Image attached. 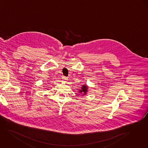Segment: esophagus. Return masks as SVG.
<instances>
[{
  "mask_svg": "<svg viewBox=\"0 0 148 148\" xmlns=\"http://www.w3.org/2000/svg\"><path fill=\"white\" fill-rule=\"evenodd\" d=\"M62 79V80H63L64 82H66V81L68 80V78H67V77H64V76H63Z\"/></svg>",
  "mask_w": 148,
  "mask_h": 148,
  "instance_id": "34e87169",
  "label": "esophagus"
}]
</instances>
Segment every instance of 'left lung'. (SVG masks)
<instances>
[{
	"instance_id": "1",
	"label": "left lung",
	"mask_w": 148,
	"mask_h": 148,
	"mask_svg": "<svg viewBox=\"0 0 148 148\" xmlns=\"http://www.w3.org/2000/svg\"><path fill=\"white\" fill-rule=\"evenodd\" d=\"M87 86H86V85H83V86H82V87L81 88V89L79 90V92L80 93H82V92H83L84 94L85 93H86V92H87ZM84 95V94H83Z\"/></svg>"
}]
</instances>
